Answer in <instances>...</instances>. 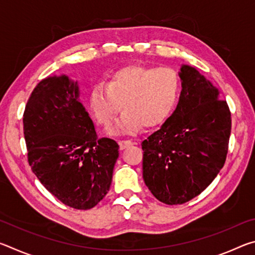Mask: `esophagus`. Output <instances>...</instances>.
Wrapping results in <instances>:
<instances>
[{
    "mask_svg": "<svg viewBox=\"0 0 255 255\" xmlns=\"http://www.w3.org/2000/svg\"><path fill=\"white\" fill-rule=\"evenodd\" d=\"M119 147H120V149H125V148H127V147H129V146H131V145H133L135 143H132L131 140H119Z\"/></svg>",
    "mask_w": 255,
    "mask_h": 255,
    "instance_id": "obj_1",
    "label": "esophagus"
}]
</instances>
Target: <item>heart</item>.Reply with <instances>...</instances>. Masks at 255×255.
<instances>
[{"instance_id": "obj_1", "label": "heart", "mask_w": 255, "mask_h": 255, "mask_svg": "<svg viewBox=\"0 0 255 255\" xmlns=\"http://www.w3.org/2000/svg\"><path fill=\"white\" fill-rule=\"evenodd\" d=\"M181 82L170 67L127 66L116 71L106 84L93 88L91 108L99 123L109 126L123 114L109 132L125 135L143 127H156L169 118L180 96Z\"/></svg>"}]
</instances>
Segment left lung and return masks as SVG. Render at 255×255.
I'll list each match as a JSON object with an SVG mask.
<instances>
[{
    "instance_id": "1",
    "label": "left lung",
    "mask_w": 255,
    "mask_h": 255,
    "mask_svg": "<svg viewBox=\"0 0 255 255\" xmlns=\"http://www.w3.org/2000/svg\"><path fill=\"white\" fill-rule=\"evenodd\" d=\"M182 91L171 117L141 143L143 178L163 204L204 191L225 163L232 119L219 90L197 68L181 65Z\"/></svg>"
}]
</instances>
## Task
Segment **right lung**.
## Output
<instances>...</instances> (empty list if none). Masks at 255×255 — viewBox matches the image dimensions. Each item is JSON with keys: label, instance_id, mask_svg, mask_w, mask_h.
I'll return each mask as SVG.
<instances>
[{"label": "right lung", "instance_id": "add662e5", "mask_svg": "<svg viewBox=\"0 0 255 255\" xmlns=\"http://www.w3.org/2000/svg\"><path fill=\"white\" fill-rule=\"evenodd\" d=\"M23 133L32 172L64 205L86 210L105 198L119 145L97 139L77 81L62 74L39 82L25 106Z\"/></svg>", "mask_w": 255, "mask_h": 255}]
</instances>
